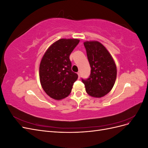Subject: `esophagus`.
<instances>
[{
  "mask_svg": "<svg viewBox=\"0 0 148 148\" xmlns=\"http://www.w3.org/2000/svg\"><path fill=\"white\" fill-rule=\"evenodd\" d=\"M78 78H80V76H81V75H80V73H79V72L78 73Z\"/></svg>",
  "mask_w": 148,
  "mask_h": 148,
  "instance_id": "34e87169",
  "label": "esophagus"
}]
</instances>
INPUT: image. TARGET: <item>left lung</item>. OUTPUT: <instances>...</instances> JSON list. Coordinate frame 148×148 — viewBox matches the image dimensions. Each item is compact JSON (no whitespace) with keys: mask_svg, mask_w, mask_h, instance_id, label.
Wrapping results in <instances>:
<instances>
[{"mask_svg":"<svg viewBox=\"0 0 148 148\" xmlns=\"http://www.w3.org/2000/svg\"><path fill=\"white\" fill-rule=\"evenodd\" d=\"M91 66V74L82 79L89 96L101 97L112 89L117 77V67L112 57L101 43L96 41L84 42Z\"/></svg>","mask_w":148,"mask_h":148,"instance_id":"obj_1","label":"left lung"}]
</instances>
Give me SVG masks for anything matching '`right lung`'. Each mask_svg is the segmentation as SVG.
<instances>
[{
    "label": "right lung",
    "instance_id": "add662e5",
    "mask_svg": "<svg viewBox=\"0 0 148 148\" xmlns=\"http://www.w3.org/2000/svg\"><path fill=\"white\" fill-rule=\"evenodd\" d=\"M78 39H60L49 47L39 65V79L47 95L56 100L68 96L78 75L71 71L70 55Z\"/></svg>",
    "mask_w": 148,
    "mask_h": 148
}]
</instances>
